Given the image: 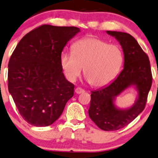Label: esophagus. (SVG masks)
<instances>
[{"instance_id": "obj_1", "label": "esophagus", "mask_w": 158, "mask_h": 158, "mask_svg": "<svg viewBox=\"0 0 158 158\" xmlns=\"http://www.w3.org/2000/svg\"><path fill=\"white\" fill-rule=\"evenodd\" d=\"M75 92L76 94H82V93H84L85 90H83V89H81V87H77V88L75 89Z\"/></svg>"}]
</instances>
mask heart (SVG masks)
<instances>
[{
	"label": "heart",
	"instance_id": "b5f03b06",
	"mask_svg": "<svg viewBox=\"0 0 158 158\" xmlns=\"http://www.w3.org/2000/svg\"><path fill=\"white\" fill-rule=\"evenodd\" d=\"M123 62L122 49L96 37H87L76 42L73 53L62 52L60 64L70 81H74L84 68L85 77L92 86H105L112 82Z\"/></svg>",
	"mask_w": 158,
	"mask_h": 158
}]
</instances>
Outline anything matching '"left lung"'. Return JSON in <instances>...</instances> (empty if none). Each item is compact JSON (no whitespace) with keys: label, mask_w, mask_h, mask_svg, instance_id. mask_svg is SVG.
Instances as JSON below:
<instances>
[{"label":"left lung","mask_w":158,"mask_h":158,"mask_svg":"<svg viewBox=\"0 0 158 158\" xmlns=\"http://www.w3.org/2000/svg\"><path fill=\"white\" fill-rule=\"evenodd\" d=\"M120 42L124 54L123 69L108 86L91 92L88 113L94 122L104 131L120 130L130 123L146 107L148 94L152 83L148 55L130 34L107 31ZM132 84L136 85L139 98L136 103L126 110L114 107V97Z\"/></svg>","instance_id":"8db88e82"}]
</instances>
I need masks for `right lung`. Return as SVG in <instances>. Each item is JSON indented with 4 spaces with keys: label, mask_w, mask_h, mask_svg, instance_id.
<instances>
[{
    "label": "right lung",
    "mask_w": 158,
    "mask_h": 158,
    "mask_svg": "<svg viewBox=\"0 0 158 158\" xmlns=\"http://www.w3.org/2000/svg\"><path fill=\"white\" fill-rule=\"evenodd\" d=\"M79 31L74 26L42 25L26 34L13 51L8 64L9 91L29 124H52L73 97L74 85L64 77L60 55Z\"/></svg>",
    "instance_id": "right-lung-1"
}]
</instances>
